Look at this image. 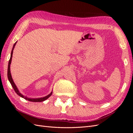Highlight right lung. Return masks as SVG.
<instances>
[{"instance_id":"right-lung-1","label":"right lung","mask_w":133,"mask_h":133,"mask_svg":"<svg viewBox=\"0 0 133 133\" xmlns=\"http://www.w3.org/2000/svg\"><path fill=\"white\" fill-rule=\"evenodd\" d=\"M17 43V42H15V44H14L13 47V49H12L11 52V56H10V58L9 59V63H8V78L9 82L11 84V85L12 86V87L13 88V89L14 90V91H15L16 93H17L18 95H19L20 96H21V97L24 98L25 100H28V101H30V102H43L44 100H45L46 99H47L48 98H49L50 96H51V95L52 94V92L50 94H49L48 95L45 96V97H43V98H37V99H30V98H28L27 97H25L22 94H21L19 92L18 89H17V87H16L15 84H14L13 79L11 78V73H10V64H11V59H12V56H13V50H14V48L15 46V44Z\"/></svg>"}]
</instances>
